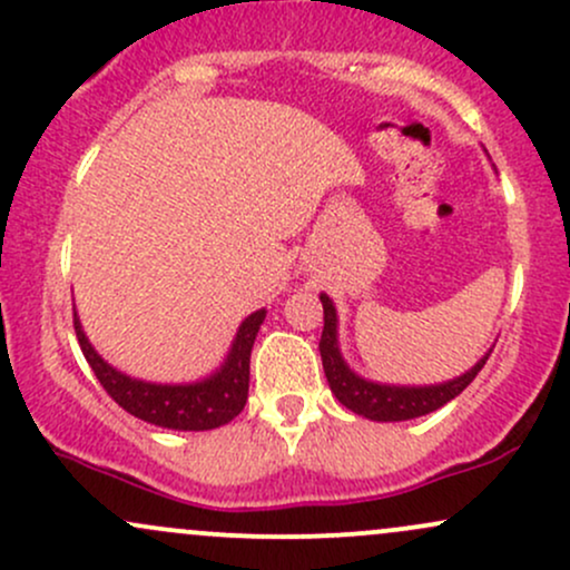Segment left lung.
<instances>
[{"label":"left lung","instance_id":"1","mask_svg":"<svg viewBox=\"0 0 570 570\" xmlns=\"http://www.w3.org/2000/svg\"><path fill=\"white\" fill-rule=\"evenodd\" d=\"M324 305V332L318 351H322V362L326 381H330L332 394L340 399V404L356 412V415L370 417V421H410V417L429 415V412L440 410L450 399H455L474 381L476 372L485 367L488 356L476 362L466 375L455 377V381L442 385H429V389H396V385H377L370 381H362L358 375L345 367L337 351V316L332 299L322 294Z\"/></svg>","mask_w":570,"mask_h":570}]
</instances>
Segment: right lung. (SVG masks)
<instances>
[{"mask_svg":"<svg viewBox=\"0 0 570 570\" xmlns=\"http://www.w3.org/2000/svg\"><path fill=\"white\" fill-rule=\"evenodd\" d=\"M265 322V311L252 313L240 324L230 356L217 375L193 385H155L134 381L109 367L98 353L90 348L88 337L82 335L80 322L75 316L77 343L85 353V362L96 372L98 383L109 396L130 415L155 423L163 429L179 431H208L230 423L244 410L248 396V358H252L254 340H257L259 324Z\"/></svg>","mask_w":570,"mask_h":570,"instance_id":"right-lung-1","label":"right lung"}]
</instances>
